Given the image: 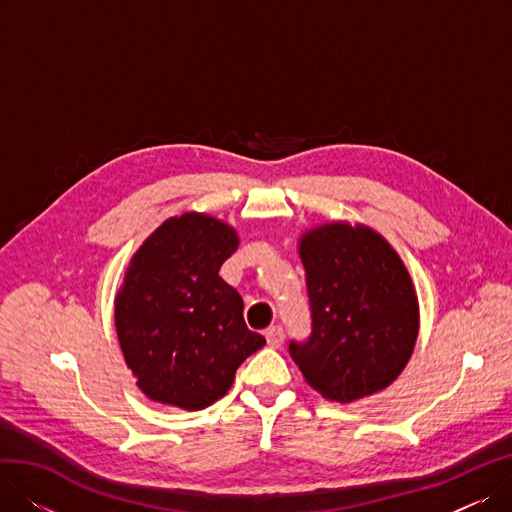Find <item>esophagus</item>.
<instances>
[{
  "mask_svg": "<svg viewBox=\"0 0 512 512\" xmlns=\"http://www.w3.org/2000/svg\"><path fill=\"white\" fill-rule=\"evenodd\" d=\"M265 340H267V344L274 346V348L282 346V342H284V330H282L280 326H274V328H270V330H265Z\"/></svg>",
  "mask_w": 512,
  "mask_h": 512,
  "instance_id": "1",
  "label": "esophagus"
}]
</instances>
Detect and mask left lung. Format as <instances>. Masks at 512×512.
<instances>
[{"label":"left lung","mask_w":512,"mask_h":512,"mask_svg":"<svg viewBox=\"0 0 512 512\" xmlns=\"http://www.w3.org/2000/svg\"><path fill=\"white\" fill-rule=\"evenodd\" d=\"M311 334L288 353L309 386L336 402L380 392L405 369L419 330L411 276L365 226L330 224L301 240Z\"/></svg>","instance_id":"obj_1"}]
</instances>
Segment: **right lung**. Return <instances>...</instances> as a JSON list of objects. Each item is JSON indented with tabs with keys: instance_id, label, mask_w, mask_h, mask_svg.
<instances>
[{
	"instance_id": "obj_1",
	"label": "right lung",
	"mask_w": 512,
	"mask_h": 512,
	"mask_svg": "<svg viewBox=\"0 0 512 512\" xmlns=\"http://www.w3.org/2000/svg\"><path fill=\"white\" fill-rule=\"evenodd\" d=\"M236 232L209 215L161 224L132 257L116 297V330L137 386L164 405L199 411L226 396L234 373L265 344L220 278Z\"/></svg>"
}]
</instances>
